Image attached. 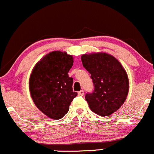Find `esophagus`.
Listing matches in <instances>:
<instances>
[{
  "label": "esophagus",
  "mask_w": 154,
  "mask_h": 154,
  "mask_svg": "<svg viewBox=\"0 0 154 154\" xmlns=\"http://www.w3.org/2000/svg\"><path fill=\"white\" fill-rule=\"evenodd\" d=\"M79 95H81V96H84V91L83 90H82L81 91H79Z\"/></svg>",
  "instance_id": "obj_1"
}]
</instances>
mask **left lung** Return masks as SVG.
<instances>
[{"instance_id": "8db88e82", "label": "left lung", "mask_w": 154, "mask_h": 154, "mask_svg": "<svg viewBox=\"0 0 154 154\" xmlns=\"http://www.w3.org/2000/svg\"><path fill=\"white\" fill-rule=\"evenodd\" d=\"M82 62L94 84L93 92L85 95L90 109L100 116L112 115L128 95L129 82L125 69L116 58L106 53L84 54Z\"/></svg>"}]
</instances>
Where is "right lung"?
<instances>
[{
  "instance_id": "right-lung-1",
  "label": "right lung",
  "mask_w": 154,
  "mask_h": 154,
  "mask_svg": "<svg viewBox=\"0 0 154 154\" xmlns=\"http://www.w3.org/2000/svg\"><path fill=\"white\" fill-rule=\"evenodd\" d=\"M73 64L72 55L52 51L36 64L29 79L33 101L42 113L53 120L62 118L69 111L77 92L72 90L68 72Z\"/></svg>"
}]
</instances>
